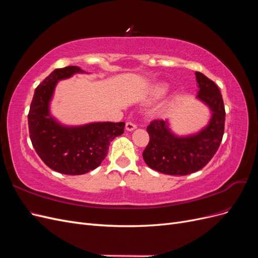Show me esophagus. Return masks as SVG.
<instances>
[{
	"instance_id": "esophagus-1",
	"label": "esophagus",
	"mask_w": 258,
	"mask_h": 258,
	"mask_svg": "<svg viewBox=\"0 0 258 258\" xmlns=\"http://www.w3.org/2000/svg\"><path fill=\"white\" fill-rule=\"evenodd\" d=\"M136 128H137V124L134 123V122L128 121V122L126 123V130H127V131H134Z\"/></svg>"
}]
</instances>
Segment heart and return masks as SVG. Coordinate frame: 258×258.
<instances>
[{
	"label": "heart",
	"mask_w": 258,
	"mask_h": 258,
	"mask_svg": "<svg viewBox=\"0 0 258 258\" xmlns=\"http://www.w3.org/2000/svg\"><path fill=\"white\" fill-rule=\"evenodd\" d=\"M169 90V85L167 83H156L155 85H153L150 91H148V99L150 100H159L161 99L163 96L166 95Z\"/></svg>",
	"instance_id": "1"
}]
</instances>
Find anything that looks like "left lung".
Listing matches in <instances>:
<instances>
[{
	"label": "left lung",
	"instance_id": "8db88e82",
	"mask_svg": "<svg viewBox=\"0 0 258 258\" xmlns=\"http://www.w3.org/2000/svg\"><path fill=\"white\" fill-rule=\"evenodd\" d=\"M196 99L210 110V120L196 134L177 136L168 120H153L146 130L150 142L143 159L151 169L169 175H186L204 168L221 145L225 126V106L221 91L213 81L196 72Z\"/></svg>",
	"mask_w": 258,
	"mask_h": 258
}]
</instances>
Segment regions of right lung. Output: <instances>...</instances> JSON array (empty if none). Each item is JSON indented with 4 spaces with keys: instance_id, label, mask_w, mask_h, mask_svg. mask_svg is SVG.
<instances>
[{
    "instance_id": "add662e5",
    "label": "right lung",
    "mask_w": 258,
    "mask_h": 258,
    "mask_svg": "<svg viewBox=\"0 0 258 258\" xmlns=\"http://www.w3.org/2000/svg\"><path fill=\"white\" fill-rule=\"evenodd\" d=\"M76 73L80 67L56 69L37 86L28 115L32 145L46 166L62 174L81 175L95 170L105 158L113 140L123 134L124 122L98 121L66 126L50 113V101L59 81Z\"/></svg>"
}]
</instances>
